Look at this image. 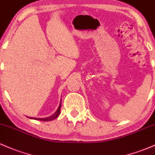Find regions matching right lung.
<instances>
[{"label": "right lung", "mask_w": 155, "mask_h": 155, "mask_svg": "<svg viewBox=\"0 0 155 155\" xmlns=\"http://www.w3.org/2000/svg\"><path fill=\"white\" fill-rule=\"evenodd\" d=\"M60 102H61V100H60ZM60 108H61V103H60L59 106H58V108L57 109V111L53 114L50 117H46V118H35V117H28V118L32 119V120H41V121H51L56 119L57 117L59 116L60 113Z\"/></svg>", "instance_id": "add662e5"}]
</instances>
